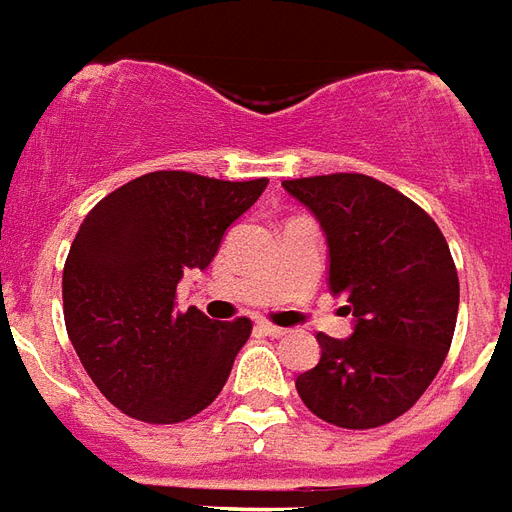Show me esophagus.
<instances>
[{
    "label": "esophagus",
    "mask_w": 512,
    "mask_h": 512,
    "mask_svg": "<svg viewBox=\"0 0 512 512\" xmlns=\"http://www.w3.org/2000/svg\"><path fill=\"white\" fill-rule=\"evenodd\" d=\"M257 328L266 333V336H274V339H279V336H285V333H287L285 328H279V325L268 323V320H260V323H257Z\"/></svg>",
    "instance_id": "1"
}]
</instances>
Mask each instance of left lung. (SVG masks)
I'll return each instance as SVG.
<instances>
[{
	"instance_id": "left-lung-1",
	"label": "left lung",
	"mask_w": 512,
	"mask_h": 512,
	"mask_svg": "<svg viewBox=\"0 0 512 512\" xmlns=\"http://www.w3.org/2000/svg\"><path fill=\"white\" fill-rule=\"evenodd\" d=\"M328 238V287L355 317L350 339L317 333L320 363L295 380L309 410L339 429H377L423 396L453 342L458 274L437 222L363 173L282 181Z\"/></svg>"
}]
</instances>
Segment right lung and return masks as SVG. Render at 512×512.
Instances as JSON below:
<instances>
[{"label":"right lung","instance_id":"add662e5","mask_svg":"<svg viewBox=\"0 0 512 512\" xmlns=\"http://www.w3.org/2000/svg\"><path fill=\"white\" fill-rule=\"evenodd\" d=\"M268 179L154 170L86 214L64 263V325L105 399L143 423H181L225 388L252 320L176 309L187 268H206Z\"/></svg>","mask_w":512,"mask_h":512}]
</instances>
